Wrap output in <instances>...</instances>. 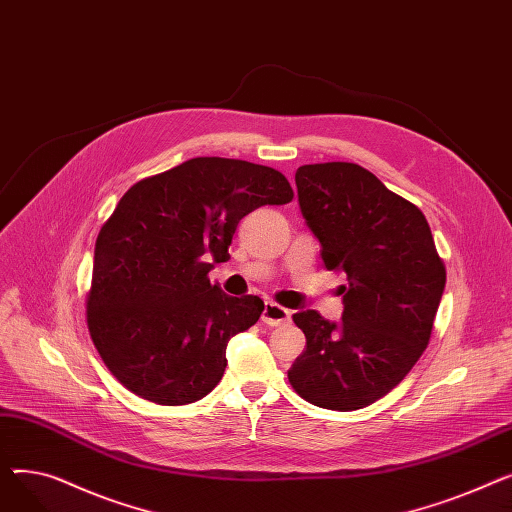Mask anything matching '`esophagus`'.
Returning a JSON list of instances; mask_svg holds the SVG:
<instances>
[{
    "instance_id": "1",
    "label": "esophagus",
    "mask_w": 512,
    "mask_h": 512,
    "mask_svg": "<svg viewBox=\"0 0 512 512\" xmlns=\"http://www.w3.org/2000/svg\"><path fill=\"white\" fill-rule=\"evenodd\" d=\"M290 317H292V315H290L288 309L280 307V305L274 303V301H267L265 307H263L261 321H263V324H267V326H284V324H288Z\"/></svg>"
}]
</instances>
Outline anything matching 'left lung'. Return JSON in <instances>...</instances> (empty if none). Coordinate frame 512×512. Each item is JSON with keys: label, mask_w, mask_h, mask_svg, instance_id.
Returning <instances> with one entry per match:
<instances>
[{"label": "left lung", "mask_w": 512, "mask_h": 512, "mask_svg": "<svg viewBox=\"0 0 512 512\" xmlns=\"http://www.w3.org/2000/svg\"><path fill=\"white\" fill-rule=\"evenodd\" d=\"M294 180L326 270L348 286H340L338 324L313 309L292 315L307 346L288 382L315 407L357 411L396 388L423 355L446 267L421 209L369 170L328 161L301 166Z\"/></svg>", "instance_id": "8db88e82"}]
</instances>
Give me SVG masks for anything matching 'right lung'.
Wrapping results in <instances>:
<instances>
[{"label": "right lung", "instance_id": "obj_1", "mask_svg": "<svg viewBox=\"0 0 512 512\" xmlns=\"http://www.w3.org/2000/svg\"><path fill=\"white\" fill-rule=\"evenodd\" d=\"M290 182L274 168L193 157L132 184L97 236L87 326L114 378L137 396L178 407L220 384L228 340L263 311L253 294L211 284L238 222L284 205Z\"/></svg>", "mask_w": 512, "mask_h": 512}]
</instances>
